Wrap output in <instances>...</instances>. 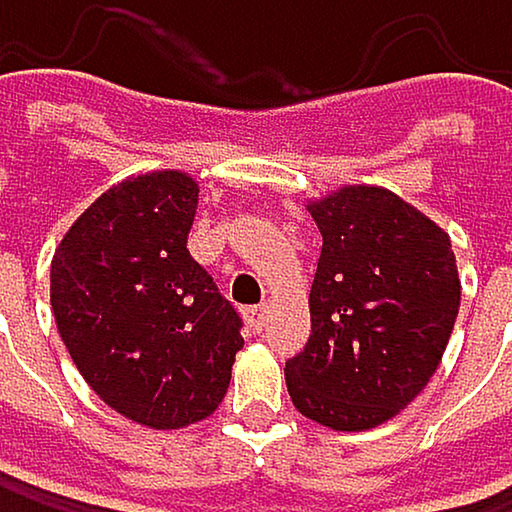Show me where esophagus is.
<instances>
[{
    "mask_svg": "<svg viewBox=\"0 0 512 512\" xmlns=\"http://www.w3.org/2000/svg\"><path fill=\"white\" fill-rule=\"evenodd\" d=\"M265 317H268V308H265V305H253V308H247V320H250V326H253L256 332L265 326Z\"/></svg>",
    "mask_w": 512,
    "mask_h": 512,
    "instance_id": "1",
    "label": "esophagus"
}]
</instances>
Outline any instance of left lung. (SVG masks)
I'll return each mask as SVG.
<instances>
[{"instance_id": "left-lung-1", "label": "left lung", "mask_w": 512, "mask_h": 512, "mask_svg": "<svg viewBox=\"0 0 512 512\" xmlns=\"http://www.w3.org/2000/svg\"><path fill=\"white\" fill-rule=\"evenodd\" d=\"M323 235L311 336L287 360L293 406L332 430H369L406 409L437 372L461 302L452 241L388 189L314 201Z\"/></svg>"}]
</instances>
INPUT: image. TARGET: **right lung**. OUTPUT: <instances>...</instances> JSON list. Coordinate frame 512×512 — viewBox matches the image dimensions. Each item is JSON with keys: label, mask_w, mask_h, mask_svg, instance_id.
Instances as JSON below:
<instances>
[{"label": "right lung", "mask_w": 512, "mask_h": 512, "mask_svg": "<svg viewBox=\"0 0 512 512\" xmlns=\"http://www.w3.org/2000/svg\"><path fill=\"white\" fill-rule=\"evenodd\" d=\"M198 186L180 170L103 192L51 262L60 339L91 391L137 424L176 430L225 397L241 314L192 259Z\"/></svg>", "instance_id": "obj_1"}]
</instances>
